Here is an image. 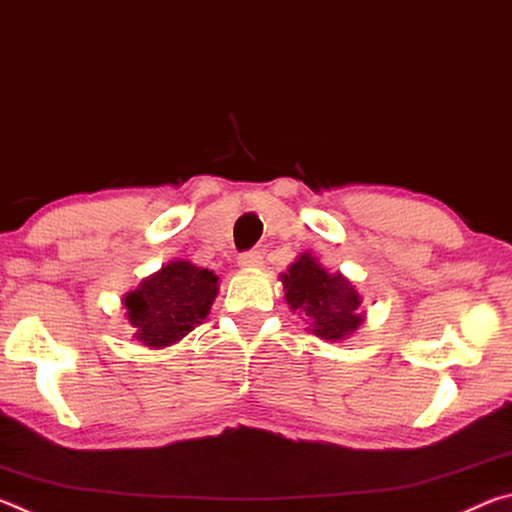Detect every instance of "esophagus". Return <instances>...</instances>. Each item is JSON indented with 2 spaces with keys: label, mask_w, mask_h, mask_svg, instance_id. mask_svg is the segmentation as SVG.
Instances as JSON below:
<instances>
[{
  "label": "esophagus",
  "mask_w": 512,
  "mask_h": 512,
  "mask_svg": "<svg viewBox=\"0 0 512 512\" xmlns=\"http://www.w3.org/2000/svg\"><path fill=\"white\" fill-rule=\"evenodd\" d=\"M237 264L241 268H259L264 264V257H262V253H259V250H248V253H241L237 257Z\"/></svg>",
  "instance_id": "34e87169"
}]
</instances>
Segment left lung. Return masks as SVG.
Masks as SVG:
<instances>
[{
  "label": "left lung",
  "instance_id": "1",
  "mask_svg": "<svg viewBox=\"0 0 512 512\" xmlns=\"http://www.w3.org/2000/svg\"><path fill=\"white\" fill-rule=\"evenodd\" d=\"M280 277L289 309L298 311L320 339L343 341L363 323L357 287L343 273H327L311 253H302Z\"/></svg>",
  "mask_w": 512,
  "mask_h": 512
}]
</instances>
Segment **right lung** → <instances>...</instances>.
Segmentation results:
<instances>
[{"label":"right lung","mask_w":512,"mask_h":512,"mask_svg":"<svg viewBox=\"0 0 512 512\" xmlns=\"http://www.w3.org/2000/svg\"><path fill=\"white\" fill-rule=\"evenodd\" d=\"M216 293L219 277L214 271L176 259L126 293V318L146 348H167L203 323Z\"/></svg>","instance_id":"right-lung-1"}]
</instances>
